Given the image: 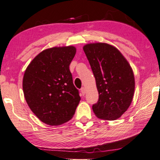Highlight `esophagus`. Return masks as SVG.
Masks as SVG:
<instances>
[{
	"instance_id": "obj_1",
	"label": "esophagus",
	"mask_w": 160,
	"mask_h": 160,
	"mask_svg": "<svg viewBox=\"0 0 160 160\" xmlns=\"http://www.w3.org/2000/svg\"><path fill=\"white\" fill-rule=\"evenodd\" d=\"M81 92H82V95H84L86 93V89H85V88H81Z\"/></svg>"
}]
</instances>
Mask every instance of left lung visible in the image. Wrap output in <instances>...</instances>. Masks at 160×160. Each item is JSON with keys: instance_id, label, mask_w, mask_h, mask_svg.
<instances>
[{"instance_id": "1", "label": "left lung", "mask_w": 160, "mask_h": 160, "mask_svg": "<svg viewBox=\"0 0 160 160\" xmlns=\"http://www.w3.org/2000/svg\"><path fill=\"white\" fill-rule=\"evenodd\" d=\"M98 91V102L92 110L98 118L118 119L132 103L134 92L133 70L119 50L103 42L90 43L83 47Z\"/></svg>"}]
</instances>
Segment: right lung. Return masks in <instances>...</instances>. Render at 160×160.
<instances>
[{
    "label": "right lung",
    "mask_w": 160,
    "mask_h": 160,
    "mask_svg": "<svg viewBox=\"0 0 160 160\" xmlns=\"http://www.w3.org/2000/svg\"><path fill=\"white\" fill-rule=\"evenodd\" d=\"M76 52L74 46L44 50L25 71V99L34 115L48 125L58 126L70 121L79 103L78 90L69 69Z\"/></svg>",
    "instance_id": "obj_1"
}]
</instances>
